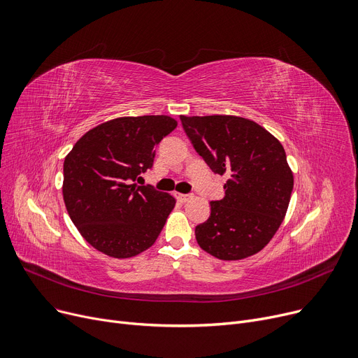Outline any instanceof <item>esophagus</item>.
I'll return each mask as SVG.
<instances>
[{
	"instance_id": "34e87169",
	"label": "esophagus",
	"mask_w": 358,
	"mask_h": 358,
	"mask_svg": "<svg viewBox=\"0 0 358 358\" xmlns=\"http://www.w3.org/2000/svg\"><path fill=\"white\" fill-rule=\"evenodd\" d=\"M176 199L178 201H181V203H185V201H189L192 199L190 194H182V193H176Z\"/></svg>"
}]
</instances>
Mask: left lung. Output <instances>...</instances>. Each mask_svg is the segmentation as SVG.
I'll use <instances>...</instances> for the list:
<instances>
[{
    "mask_svg": "<svg viewBox=\"0 0 358 358\" xmlns=\"http://www.w3.org/2000/svg\"><path fill=\"white\" fill-rule=\"evenodd\" d=\"M194 149L213 173L228 176L225 196L196 227L197 244L221 260L259 253L281 227L294 176L278 138L237 115H180Z\"/></svg>",
    "mask_w": 358,
    "mask_h": 358,
    "instance_id": "obj_1",
    "label": "left lung"
}]
</instances>
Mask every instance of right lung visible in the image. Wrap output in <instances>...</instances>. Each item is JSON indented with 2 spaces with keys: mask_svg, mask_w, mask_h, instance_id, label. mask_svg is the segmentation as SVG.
Instances as JSON below:
<instances>
[{
  "mask_svg": "<svg viewBox=\"0 0 358 358\" xmlns=\"http://www.w3.org/2000/svg\"><path fill=\"white\" fill-rule=\"evenodd\" d=\"M177 124L168 115L114 118L90 129L67 153L64 203L98 252L129 259L157 241L176 199L134 181L152 166L155 146Z\"/></svg>",
  "mask_w": 358,
  "mask_h": 358,
  "instance_id": "obj_1",
  "label": "right lung"
}]
</instances>
